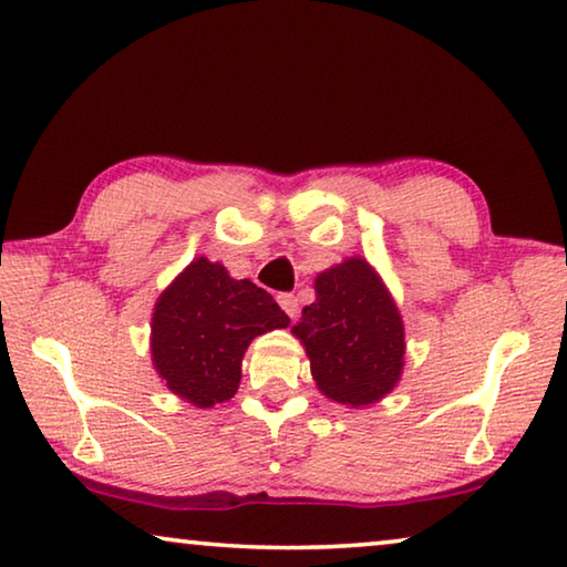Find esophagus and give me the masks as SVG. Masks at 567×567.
I'll return each mask as SVG.
<instances>
[{"instance_id": "esophagus-1", "label": "esophagus", "mask_w": 567, "mask_h": 567, "mask_svg": "<svg viewBox=\"0 0 567 567\" xmlns=\"http://www.w3.org/2000/svg\"><path fill=\"white\" fill-rule=\"evenodd\" d=\"M278 303H281V309L289 313L291 319L299 317V299H296L293 293H281L278 296Z\"/></svg>"}]
</instances>
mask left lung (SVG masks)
<instances>
[{
  "label": "left lung",
  "mask_w": 567,
  "mask_h": 567,
  "mask_svg": "<svg viewBox=\"0 0 567 567\" xmlns=\"http://www.w3.org/2000/svg\"><path fill=\"white\" fill-rule=\"evenodd\" d=\"M317 301L303 306L291 333L311 361L319 392L337 404L369 406L402 379L404 321L394 296L367 258L351 256L313 281Z\"/></svg>",
  "instance_id": "8db88e82"
}]
</instances>
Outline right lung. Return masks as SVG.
I'll return each mask as SVG.
<instances>
[{
	"label": "right lung",
	"mask_w": 567,
	"mask_h": 567,
	"mask_svg": "<svg viewBox=\"0 0 567 567\" xmlns=\"http://www.w3.org/2000/svg\"><path fill=\"white\" fill-rule=\"evenodd\" d=\"M289 323L271 293L198 256L157 296L151 321L153 369L183 402L210 410L238 392L250 341Z\"/></svg>",
	"instance_id": "obj_1"
}]
</instances>
